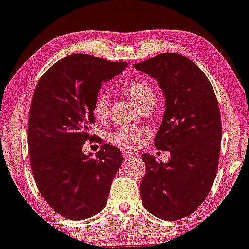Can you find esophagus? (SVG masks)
I'll return each instance as SVG.
<instances>
[{"mask_svg":"<svg viewBox=\"0 0 249 249\" xmlns=\"http://www.w3.org/2000/svg\"><path fill=\"white\" fill-rule=\"evenodd\" d=\"M123 157H124L125 160H132V159H135L137 157V155H135L134 153H131V152H123Z\"/></svg>","mask_w":249,"mask_h":249,"instance_id":"esophagus-1","label":"esophagus"}]
</instances>
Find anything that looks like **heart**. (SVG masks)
<instances>
[{"mask_svg":"<svg viewBox=\"0 0 249 249\" xmlns=\"http://www.w3.org/2000/svg\"><path fill=\"white\" fill-rule=\"evenodd\" d=\"M122 90L130 96L141 109L153 108L156 102L155 88L149 81L141 77L128 78L121 84ZM94 115L97 118L105 119L110 114V96L108 93L97 94L94 101ZM142 131L139 128L122 126L110 134V140L119 147H134L139 143Z\"/></svg>","mask_w":249,"mask_h":249,"instance_id":"heart-1","label":"heart"}]
</instances>
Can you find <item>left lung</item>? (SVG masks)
Masks as SVG:
<instances>
[{
  "mask_svg": "<svg viewBox=\"0 0 249 249\" xmlns=\"http://www.w3.org/2000/svg\"><path fill=\"white\" fill-rule=\"evenodd\" d=\"M133 67L157 80L165 111L154 144L169 150L168 163L142 154L143 207L165 221H178L206 200L218 169L222 121L215 92L203 71L185 56L164 53Z\"/></svg>",
  "mask_w": 249,
  "mask_h": 249,
  "instance_id": "8db88e82",
  "label": "left lung"
}]
</instances>
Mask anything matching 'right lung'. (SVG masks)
Returning a JSON list of instances; mask_svg holds the SVG:
<instances>
[{
  "label": "right lung",
  "instance_id": "obj_1",
  "mask_svg": "<svg viewBox=\"0 0 249 249\" xmlns=\"http://www.w3.org/2000/svg\"><path fill=\"white\" fill-rule=\"evenodd\" d=\"M125 62L74 54L46 71L33 93L28 117V155L34 181L50 208L72 221L99 213L106 207L121 150L105 143L85 155L94 123V101L101 84L118 75Z\"/></svg>",
  "mask_w": 249,
  "mask_h": 249
}]
</instances>
